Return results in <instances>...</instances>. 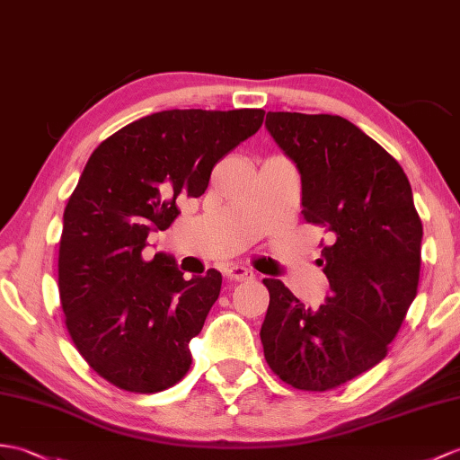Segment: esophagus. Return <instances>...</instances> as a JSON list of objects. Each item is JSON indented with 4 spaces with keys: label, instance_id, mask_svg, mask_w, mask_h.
I'll list each match as a JSON object with an SVG mask.
<instances>
[{
    "label": "esophagus",
    "instance_id": "1",
    "mask_svg": "<svg viewBox=\"0 0 460 460\" xmlns=\"http://www.w3.org/2000/svg\"><path fill=\"white\" fill-rule=\"evenodd\" d=\"M226 274H227L229 280H234V282H244V280L254 279V274L249 269H244V266H239V264L229 266Z\"/></svg>",
    "mask_w": 460,
    "mask_h": 460
}]
</instances>
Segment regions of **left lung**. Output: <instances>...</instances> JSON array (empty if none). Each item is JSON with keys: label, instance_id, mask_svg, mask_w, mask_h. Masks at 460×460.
Listing matches in <instances>:
<instances>
[{"label": "left lung", "instance_id": "obj_1", "mask_svg": "<svg viewBox=\"0 0 460 460\" xmlns=\"http://www.w3.org/2000/svg\"><path fill=\"white\" fill-rule=\"evenodd\" d=\"M266 129L300 172L304 219L331 234V294L314 312L264 279V358L297 390H333L388 355L418 294L421 219L396 158L343 117L269 111Z\"/></svg>", "mask_w": 460, "mask_h": 460}]
</instances>
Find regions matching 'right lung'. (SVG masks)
I'll return each instance as SVG.
<instances>
[{
    "label": "right lung",
    "mask_w": 460,
    "mask_h": 460,
    "mask_svg": "<svg viewBox=\"0 0 460 460\" xmlns=\"http://www.w3.org/2000/svg\"><path fill=\"white\" fill-rule=\"evenodd\" d=\"M262 121V110L158 111L92 153L64 209L58 292L72 343L113 386L155 394L190 370L221 274L186 280L166 252L145 261L146 237L170 227L180 198L204 194L213 166Z\"/></svg>",
    "instance_id": "obj_1"
}]
</instances>
